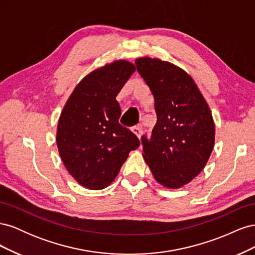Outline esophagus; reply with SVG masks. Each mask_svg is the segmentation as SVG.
Returning a JSON list of instances; mask_svg holds the SVG:
<instances>
[{"instance_id": "1", "label": "esophagus", "mask_w": 255, "mask_h": 255, "mask_svg": "<svg viewBox=\"0 0 255 255\" xmlns=\"http://www.w3.org/2000/svg\"><path fill=\"white\" fill-rule=\"evenodd\" d=\"M132 130H133V133H134L138 138H140V137H141V134H142V128H141V127H140V126L134 127V128H132Z\"/></svg>"}]
</instances>
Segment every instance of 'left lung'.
Instances as JSON below:
<instances>
[{
	"label": "left lung",
	"instance_id": "8db88e82",
	"mask_svg": "<svg viewBox=\"0 0 255 255\" xmlns=\"http://www.w3.org/2000/svg\"><path fill=\"white\" fill-rule=\"evenodd\" d=\"M155 99L157 121L142 156L160 185L177 189L203 170L215 144V123L194 79L169 61L148 56L135 60Z\"/></svg>",
	"mask_w": 255,
	"mask_h": 255
}]
</instances>
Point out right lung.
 Segmentation results:
<instances>
[{
    "instance_id": "right-lung-1",
    "label": "right lung",
    "mask_w": 255,
    "mask_h": 255,
    "mask_svg": "<svg viewBox=\"0 0 255 255\" xmlns=\"http://www.w3.org/2000/svg\"><path fill=\"white\" fill-rule=\"evenodd\" d=\"M136 67L114 60L89 72L76 85L59 116L56 143L61 160L83 187L111 185L128 153L139 146L135 134L119 125L116 97Z\"/></svg>"
}]
</instances>
